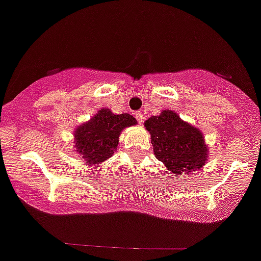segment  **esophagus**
Returning a JSON list of instances; mask_svg holds the SVG:
<instances>
[{"label": "esophagus", "instance_id": "esophagus-1", "mask_svg": "<svg viewBox=\"0 0 261 261\" xmlns=\"http://www.w3.org/2000/svg\"><path fill=\"white\" fill-rule=\"evenodd\" d=\"M136 118H137V120H138L139 124H142V123H143V120H144L143 113H142V112H137L136 113Z\"/></svg>", "mask_w": 261, "mask_h": 261}]
</instances>
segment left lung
Listing matches in <instances>:
<instances>
[{"instance_id": "8db88e82", "label": "left lung", "mask_w": 261, "mask_h": 261, "mask_svg": "<svg viewBox=\"0 0 261 261\" xmlns=\"http://www.w3.org/2000/svg\"><path fill=\"white\" fill-rule=\"evenodd\" d=\"M151 134L156 159L175 174L185 175L202 169L208 156V146L202 132L184 122L172 110H164L144 122Z\"/></svg>"}]
</instances>
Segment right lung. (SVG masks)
Instances as JSON below:
<instances>
[{"label": "right lung", "instance_id": "right-lung-1", "mask_svg": "<svg viewBox=\"0 0 261 261\" xmlns=\"http://www.w3.org/2000/svg\"><path fill=\"white\" fill-rule=\"evenodd\" d=\"M130 114H113L109 109H101L89 122L74 129V151L85 161L100 165L110 159L119 144V134L124 128L136 125Z\"/></svg>", "mask_w": 261, "mask_h": 261}]
</instances>
